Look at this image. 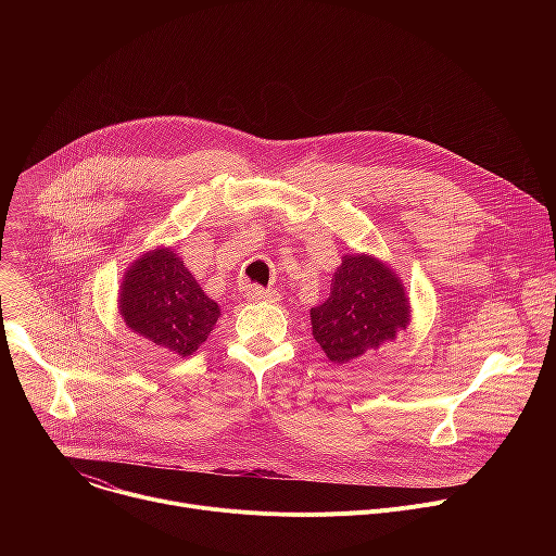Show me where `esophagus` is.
Instances as JSON below:
<instances>
[{"label": "esophagus", "mask_w": 556, "mask_h": 556, "mask_svg": "<svg viewBox=\"0 0 556 556\" xmlns=\"http://www.w3.org/2000/svg\"><path fill=\"white\" fill-rule=\"evenodd\" d=\"M244 296H247L249 301H279V294H277L275 290L262 288V286H257V283H249V286L244 288Z\"/></svg>", "instance_id": "esophagus-1"}]
</instances>
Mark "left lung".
<instances>
[{
	"mask_svg": "<svg viewBox=\"0 0 556 556\" xmlns=\"http://www.w3.org/2000/svg\"><path fill=\"white\" fill-rule=\"evenodd\" d=\"M312 334L330 361L350 363L391 341L409 321L405 288L382 262L345 255L330 296L309 309Z\"/></svg>",
	"mask_w": 556,
	"mask_h": 556,
	"instance_id": "left-lung-1",
	"label": "left lung"
}]
</instances>
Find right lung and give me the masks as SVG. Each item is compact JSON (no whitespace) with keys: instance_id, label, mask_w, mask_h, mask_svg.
Segmentation results:
<instances>
[{"instance_id":"add662e5","label":"right lung","mask_w":556,"mask_h":556,"mask_svg":"<svg viewBox=\"0 0 556 556\" xmlns=\"http://www.w3.org/2000/svg\"><path fill=\"white\" fill-rule=\"evenodd\" d=\"M121 312L134 332L180 356L206 341L219 316L217 303L169 249L147 253L127 270Z\"/></svg>"}]
</instances>
